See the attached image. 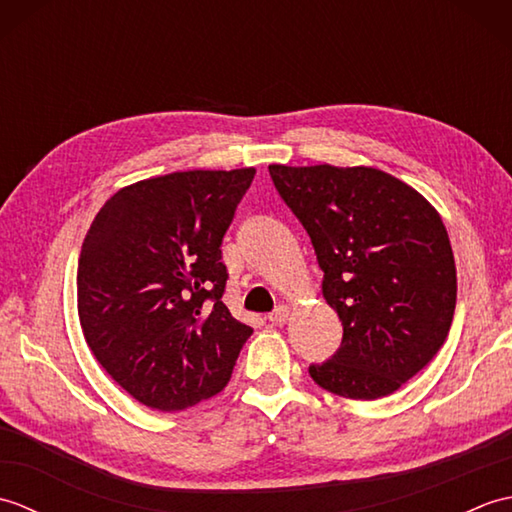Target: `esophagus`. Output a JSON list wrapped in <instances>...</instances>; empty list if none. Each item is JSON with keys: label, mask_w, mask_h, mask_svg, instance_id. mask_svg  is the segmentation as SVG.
<instances>
[{"label": "esophagus", "mask_w": 512, "mask_h": 512, "mask_svg": "<svg viewBox=\"0 0 512 512\" xmlns=\"http://www.w3.org/2000/svg\"><path fill=\"white\" fill-rule=\"evenodd\" d=\"M288 317H290V310L286 306H279L275 312L268 314V321L273 325H284L288 321Z\"/></svg>", "instance_id": "obj_1"}]
</instances>
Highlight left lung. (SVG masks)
<instances>
[{"label":"left lung","instance_id":"1","mask_svg":"<svg viewBox=\"0 0 512 512\" xmlns=\"http://www.w3.org/2000/svg\"><path fill=\"white\" fill-rule=\"evenodd\" d=\"M306 228L343 341L310 376L336 396L376 400L416 376L447 339L458 279L438 211L372 167L270 165Z\"/></svg>","mask_w":512,"mask_h":512}]
</instances>
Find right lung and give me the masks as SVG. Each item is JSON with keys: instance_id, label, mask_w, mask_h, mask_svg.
I'll list each match as a JSON object with an SVG mask.
<instances>
[{"instance_id": "add662e5", "label": "right lung", "mask_w": 512, "mask_h": 512, "mask_svg": "<svg viewBox=\"0 0 512 512\" xmlns=\"http://www.w3.org/2000/svg\"><path fill=\"white\" fill-rule=\"evenodd\" d=\"M255 169L176 171L114 193L83 239L81 328L129 396L180 411L231 380L253 328L222 295V239Z\"/></svg>"}]
</instances>
